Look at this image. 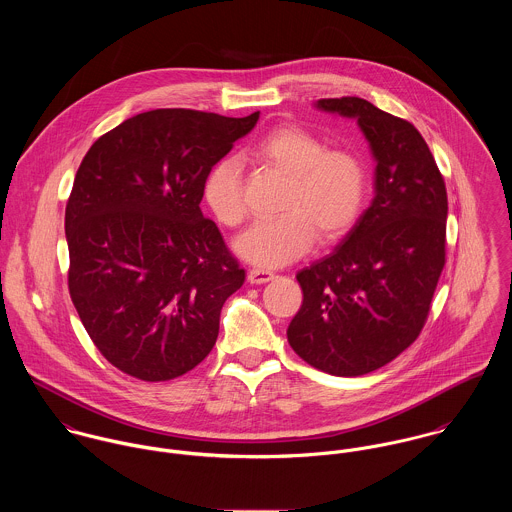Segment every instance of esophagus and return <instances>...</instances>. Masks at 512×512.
I'll return each instance as SVG.
<instances>
[{"mask_svg":"<svg viewBox=\"0 0 512 512\" xmlns=\"http://www.w3.org/2000/svg\"><path fill=\"white\" fill-rule=\"evenodd\" d=\"M274 278H276V274L270 272V270H262V268H250L248 270V282L250 284H266Z\"/></svg>","mask_w":512,"mask_h":512,"instance_id":"esophagus-1","label":"esophagus"}]
</instances>
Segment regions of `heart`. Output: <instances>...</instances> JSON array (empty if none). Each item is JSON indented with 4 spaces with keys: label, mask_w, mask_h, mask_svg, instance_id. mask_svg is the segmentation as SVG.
I'll use <instances>...</instances> for the list:
<instances>
[{
    "label": "heart",
    "mask_w": 512,
    "mask_h": 512,
    "mask_svg": "<svg viewBox=\"0 0 512 512\" xmlns=\"http://www.w3.org/2000/svg\"><path fill=\"white\" fill-rule=\"evenodd\" d=\"M290 183L282 201L284 215L256 220L236 250L256 266L276 268L309 252L317 232L323 242L345 236L365 209L368 173L365 161L349 149H327L307 128L288 124L270 130L254 146ZM203 199L224 226L246 219L244 177L236 157L219 159L203 181Z\"/></svg>",
    "instance_id": "1"
}]
</instances>
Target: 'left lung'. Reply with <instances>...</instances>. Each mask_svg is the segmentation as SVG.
Segmentation results:
<instances>
[{
  "instance_id": "left-lung-1",
  "label": "left lung",
  "mask_w": 512,
  "mask_h": 512,
  "mask_svg": "<svg viewBox=\"0 0 512 512\" xmlns=\"http://www.w3.org/2000/svg\"><path fill=\"white\" fill-rule=\"evenodd\" d=\"M317 108L357 118L376 159L374 199L333 254L297 272L293 351L335 376L394 361L422 333L445 266L447 191L422 134L357 96Z\"/></svg>"
}]
</instances>
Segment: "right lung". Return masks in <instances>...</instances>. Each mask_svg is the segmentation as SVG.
<instances>
[{
  "label": "right lung",
  "instance_id": "right-lung-1",
  "mask_svg": "<svg viewBox=\"0 0 512 512\" xmlns=\"http://www.w3.org/2000/svg\"><path fill=\"white\" fill-rule=\"evenodd\" d=\"M258 116L151 110L84 155L65 211L69 293L118 370L163 382L213 351L220 309L246 274L201 213L203 181Z\"/></svg>",
  "mask_w": 512,
  "mask_h": 512
}]
</instances>
